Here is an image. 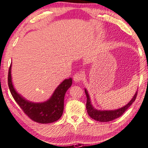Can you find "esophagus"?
Wrapping results in <instances>:
<instances>
[{
    "label": "esophagus",
    "instance_id": "esophagus-1",
    "mask_svg": "<svg viewBox=\"0 0 148 148\" xmlns=\"http://www.w3.org/2000/svg\"><path fill=\"white\" fill-rule=\"evenodd\" d=\"M83 78V74L81 73H77L74 75L73 76V80L75 82H77V83H78V82H80L82 81V79Z\"/></svg>",
    "mask_w": 148,
    "mask_h": 148
}]
</instances>
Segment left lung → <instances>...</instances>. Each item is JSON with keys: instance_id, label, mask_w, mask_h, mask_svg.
Masks as SVG:
<instances>
[{"instance_id": "1", "label": "left lung", "mask_w": 148, "mask_h": 148, "mask_svg": "<svg viewBox=\"0 0 148 148\" xmlns=\"http://www.w3.org/2000/svg\"><path fill=\"white\" fill-rule=\"evenodd\" d=\"M85 90V94L86 96V107L87 110V113H88V115L90 117L93 119L98 121L100 122H109L111 121H113L119 117L120 116H121L123 113L125 112V111L129 108L130 106L132 105V103L135 101L136 98L137 96L138 91L135 93L134 96H133V98L131 100H130L127 105L125 106L124 107L118 109V110H110V111H101L98 110L94 109V108L92 106L91 103V101L89 97V94L88 93V91L86 90V89H84Z\"/></svg>"}]
</instances>
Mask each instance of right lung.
<instances>
[{
  "label": "right lung",
  "mask_w": 148,
  "mask_h": 148,
  "mask_svg": "<svg viewBox=\"0 0 148 148\" xmlns=\"http://www.w3.org/2000/svg\"><path fill=\"white\" fill-rule=\"evenodd\" d=\"M11 67H9L8 84L10 91L15 101L23 112L31 120L38 123H51L58 121L62 117L64 111V96L72 84V79H65L58 86L52 96L47 101L41 103L31 102L23 98L14 88L12 82Z\"/></svg>",
  "instance_id": "right-lung-1"
}]
</instances>
